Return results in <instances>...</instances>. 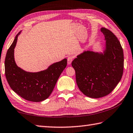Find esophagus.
Segmentation results:
<instances>
[{
    "label": "esophagus",
    "mask_w": 133,
    "mask_h": 133,
    "mask_svg": "<svg viewBox=\"0 0 133 133\" xmlns=\"http://www.w3.org/2000/svg\"><path fill=\"white\" fill-rule=\"evenodd\" d=\"M72 60H73V57H72V56H68V58H67V64H71L72 61Z\"/></svg>",
    "instance_id": "1"
}]
</instances>
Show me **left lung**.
Returning a JSON list of instances; mask_svg holds the SVG:
<instances>
[{
	"instance_id": "8db88e82",
	"label": "left lung",
	"mask_w": 133,
	"mask_h": 133,
	"mask_svg": "<svg viewBox=\"0 0 133 133\" xmlns=\"http://www.w3.org/2000/svg\"><path fill=\"white\" fill-rule=\"evenodd\" d=\"M106 41L103 52L87 51L72 62L79 90L91 98L108 95L120 81L123 72L124 56L121 44L114 34L101 28Z\"/></svg>"
}]
</instances>
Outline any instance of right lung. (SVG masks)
Masks as SVG:
<instances>
[{
  "instance_id": "right-lung-1",
  "label": "right lung",
  "mask_w": 133,
  "mask_h": 133,
  "mask_svg": "<svg viewBox=\"0 0 133 133\" xmlns=\"http://www.w3.org/2000/svg\"><path fill=\"white\" fill-rule=\"evenodd\" d=\"M8 49L4 62L5 75L12 90L24 99L40 102L47 98L67 66V59L56 62L43 71L31 72L18 67L14 60V48L18 36Z\"/></svg>"
}]
</instances>
